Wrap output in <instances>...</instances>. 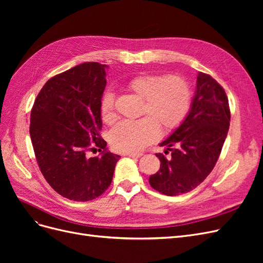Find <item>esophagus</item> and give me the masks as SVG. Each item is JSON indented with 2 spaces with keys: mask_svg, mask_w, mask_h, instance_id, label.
<instances>
[{
  "mask_svg": "<svg viewBox=\"0 0 263 263\" xmlns=\"http://www.w3.org/2000/svg\"><path fill=\"white\" fill-rule=\"evenodd\" d=\"M126 156L132 157V158H139L142 156V154L141 153H127Z\"/></svg>",
  "mask_w": 263,
  "mask_h": 263,
  "instance_id": "esophagus-1",
  "label": "esophagus"
}]
</instances>
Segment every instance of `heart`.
Masks as SVG:
<instances>
[{
    "instance_id": "1",
    "label": "heart",
    "mask_w": 263,
    "mask_h": 263,
    "mask_svg": "<svg viewBox=\"0 0 263 263\" xmlns=\"http://www.w3.org/2000/svg\"><path fill=\"white\" fill-rule=\"evenodd\" d=\"M127 87L142 98L137 121H123L109 133V142L117 151L136 153L158 139L161 126L170 133L182 124L191 106V90L186 81L179 76L142 74L127 82ZM103 121L112 124L116 119L115 97L105 91L101 99Z\"/></svg>"
}]
</instances>
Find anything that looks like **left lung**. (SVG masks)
Masks as SVG:
<instances>
[{"mask_svg": "<svg viewBox=\"0 0 263 263\" xmlns=\"http://www.w3.org/2000/svg\"><path fill=\"white\" fill-rule=\"evenodd\" d=\"M230 112L227 95L214 79L198 72L196 90L184 121L160 142L164 154H156L160 169L149 177L158 192L168 196L187 193L208 178L227 137Z\"/></svg>", "mask_w": 263, "mask_h": 263, "instance_id": "8db88e82", "label": "left lung"}]
</instances>
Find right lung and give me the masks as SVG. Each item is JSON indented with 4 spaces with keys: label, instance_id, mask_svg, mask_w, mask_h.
I'll list each match as a JSON object with an SVG mask.
<instances>
[{
    "label": "right lung",
    "instance_id": "1",
    "mask_svg": "<svg viewBox=\"0 0 263 263\" xmlns=\"http://www.w3.org/2000/svg\"><path fill=\"white\" fill-rule=\"evenodd\" d=\"M105 68L84 62L52 77L30 113L29 134L39 169L55 192L71 201H91L104 193L121 158L106 151L99 134ZM97 147L101 156H87Z\"/></svg>",
    "mask_w": 263,
    "mask_h": 263
}]
</instances>
